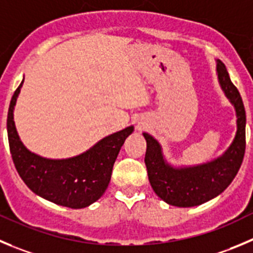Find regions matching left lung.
<instances>
[{"mask_svg": "<svg viewBox=\"0 0 253 253\" xmlns=\"http://www.w3.org/2000/svg\"><path fill=\"white\" fill-rule=\"evenodd\" d=\"M219 86L236 110L237 132L230 147L212 161L188 167H173L165 160L157 140L143 132L147 142L145 164L153 191L166 204L193 207L210 201L230 186L237 174L246 148V112L241 94L231 82L226 66L217 61Z\"/></svg>", "mask_w": 253, "mask_h": 253, "instance_id": "left-lung-1", "label": "left lung"}]
</instances>
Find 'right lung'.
Listing matches in <instances>:
<instances>
[{
  "instance_id": "obj_1",
  "label": "right lung",
  "mask_w": 253,
  "mask_h": 253,
  "mask_svg": "<svg viewBox=\"0 0 253 253\" xmlns=\"http://www.w3.org/2000/svg\"><path fill=\"white\" fill-rule=\"evenodd\" d=\"M22 84L11 98L7 115L9 151L18 174L32 192L44 200L70 209L89 206L105 193L113 164L133 126L110 134L75 157L44 159L25 147L16 129L13 110Z\"/></svg>"
}]
</instances>
